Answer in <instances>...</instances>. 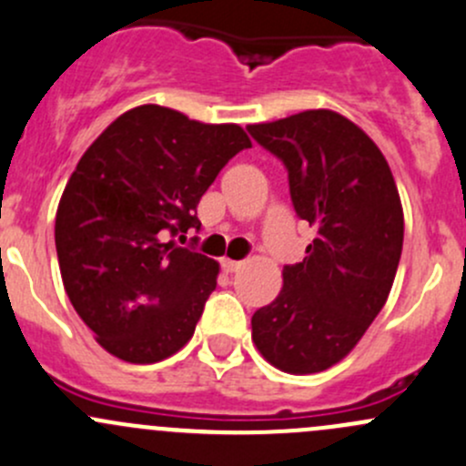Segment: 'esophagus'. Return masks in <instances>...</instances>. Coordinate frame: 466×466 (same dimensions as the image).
<instances>
[{
	"label": "esophagus",
	"instance_id": "esophagus-1",
	"mask_svg": "<svg viewBox=\"0 0 466 466\" xmlns=\"http://www.w3.org/2000/svg\"><path fill=\"white\" fill-rule=\"evenodd\" d=\"M223 270L225 272H237L238 268H241V261H234V259H223Z\"/></svg>",
	"mask_w": 466,
	"mask_h": 466
}]
</instances>
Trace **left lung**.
Listing matches in <instances>:
<instances>
[{
  "label": "left lung",
  "instance_id": "1",
  "mask_svg": "<svg viewBox=\"0 0 466 466\" xmlns=\"http://www.w3.org/2000/svg\"><path fill=\"white\" fill-rule=\"evenodd\" d=\"M248 130L286 164L295 211L316 228L304 261L281 272L275 302L252 316V342L281 372H322L359 345L388 299L401 198L379 146L338 112L304 110Z\"/></svg>",
  "mask_w": 466,
  "mask_h": 466
}]
</instances>
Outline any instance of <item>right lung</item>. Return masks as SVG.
Returning a JSON list of instances; mask_svg holds the SVG:
<instances>
[{"mask_svg":"<svg viewBox=\"0 0 466 466\" xmlns=\"http://www.w3.org/2000/svg\"><path fill=\"white\" fill-rule=\"evenodd\" d=\"M250 146L241 126L146 103L78 159L56 211V252L69 302L107 354L148 365L191 340L220 266L168 237L200 229V198Z\"/></svg>","mask_w":466,"mask_h":466,"instance_id":"obj_1","label":"right lung"}]
</instances>
